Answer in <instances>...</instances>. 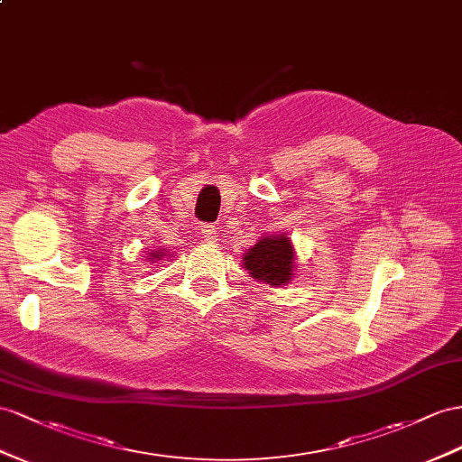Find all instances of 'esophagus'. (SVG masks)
<instances>
[{
    "instance_id": "34e87169",
    "label": "esophagus",
    "mask_w": 462,
    "mask_h": 462,
    "mask_svg": "<svg viewBox=\"0 0 462 462\" xmlns=\"http://www.w3.org/2000/svg\"><path fill=\"white\" fill-rule=\"evenodd\" d=\"M200 234H203V238H205V242H217V228L212 226V224H203V226H200Z\"/></svg>"
}]
</instances>
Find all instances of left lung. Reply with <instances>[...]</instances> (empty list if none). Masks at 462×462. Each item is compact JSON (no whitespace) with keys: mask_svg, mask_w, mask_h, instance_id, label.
<instances>
[{"mask_svg":"<svg viewBox=\"0 0 462 462\" xmlns=\"http://www.w3.org/2000/svg\"><path fill=\"white\" fill-rule=\"evenodd\" d=\"M294 245L287 232L262 236L242 255V265L247 269L250 277L257 282H265L271 287L289 285L294 277Z\"/></svg>","mask_w":462,"mask_h":462,"instance_id":"1","label":"left lung"}]
</instances>
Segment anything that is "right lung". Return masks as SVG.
<instances>
[{"mask_svg":"<svg viewBox=\"0 0 462 462\" xmlns=\"http://www.w3.org/2000/svg\"><path fill=\"white\" fill-rule=\"evenodd\" d=\"M165 255H168V254H165V252L162 250V247H158V250H152V252L148 254V257H146V259H148L150 263H156V262H160V259H162V257H165ZM170 255H171V254H170Z\"/></svg>","mask_w":462,"mask_h":462,"instance_id":"right-lung-1","label":"right lung"}]
</instances>
